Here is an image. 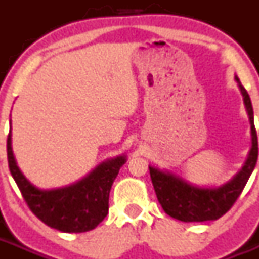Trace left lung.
<instances>
[{
  "label": "left lung",
  "instance_id": "1",
  "mask_svg": "<svg viewBox=\"0 0 259 259\" xmlns=\"http://www.w3.org/2000/svg\"><path fill=\"white\" fill-rule=\"evenodd\" d=\"M241 95L244 97L251 130V147L247 154L244 166L229 179L219 187L197 186L172 171L160 170L158 167L149 166L150 177L153 182L158 201L168 216L184 223H201L217 220L225 214L236 203L247 180L253 172L258 159L257 132L254 127V113L250 97L242 87L240 79L234 77Z\"/></svg>",
  "mask_w": 259,
  "mask_h": 259
}]
</instances>
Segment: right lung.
Listing matches in <instances>:
<instances>
[{"instance_id":"1","label":"right lung","mask_w":259,"mask_h":259,"mask_svg":"<svg viewBox=\"0 0 259 259\" xmlns=\"http://www.w3.org/2000/svg\"><path fill=\"white\" fill-rule=\"evenodd\" d=\"M6 149L13 179L32 213L46 225L64 233H82L95 229L105 219L109 209L110 188L119 168L126 163V154L104 160L69 186L42 190L29 182L19 170L12 149V130L9 132Z\"/></svg>"}]
</instances>
